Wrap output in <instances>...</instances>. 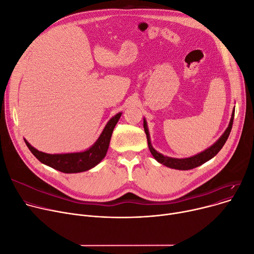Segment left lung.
<instances>
[{"mask_svg": "<svg viewBox=\"0 0 254 254\" xmlns=\"http://www.w3.org/2000/svg\"><path fill=\"white\" fill-rule=\"evenodd\" d=\"M234 115H235V109L232 113V117H231V122L230 125L228 127V128L225 129V131L222 134V136L214 143L212 146H210L209 148H207L206 150H204L201 153H197L191 157H188V158H174V157H169V156H165L162 153L157 152L151 145L150 142V136H149V131H148V127H147V123L144 118V123H143V127H144V130L146 137H147V142H148V147L149 150L152 154V156L156 159V161L159 164H163L164 166L171 168V169H176V170H190L193 168H196L198 166H201L203 164H205L206 162H208L209 159H211L212 157H214L219 151L220 149L223 147L224 143L228 140L230 132L232 130V127H233V123H234Z\"/></svg>", "mask_w": 254, "mask_h": 254, "instance_id": "1", "label": "left lung"}]
</instances>
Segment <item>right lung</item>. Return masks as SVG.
I'll return each mask as SVG.
<instances>
[{
  "label": "right lung",
  "mask_w": 254,
  "mask_h": 254,
  "mask_svg": "<svg viewBox=\"0 0 254 254\" xmlns=\"http://www.w3.org/2000/svg\"><path fill=\"white\" fill-rule=\"evenodd\" d=\"M120 116H122V113H117L115 116H113L104 127L102 134L100 135L96 143L93 144L90 148L82 152L49 154L37 150L25 139L24 142L31 150V152L40 162L46 166H49L60 172L66 173V174L84 172L96 167L106 156L107 150L109 148L113 129L116 124L118 123Z\"/></svg>",
  "instance_id": "obj_1"
}]
</instances>
